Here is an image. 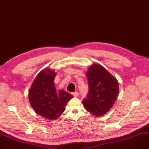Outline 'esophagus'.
<instances>
[{
	"label": "esophagus",
	"mask_w": 149,
	"mask_h": 149,
	"mask_svg": "<svg viewBox=\"0 0 149 149\" xmlns=\"http://www.w3.org/2000/svg\"><path fill=\"white\" fill-rule=\"evenodd\" d=\"M72 95H73L74 96L77 97V96H78V92H74L72 93Z\"/></svg>",
	"instance_id": "esophagus-1"
}]
</instances>
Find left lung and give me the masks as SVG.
Returning <instances> with one entry per match:
<instances>
[{"label": "left lung", "mask_w": 149, "mask_h": 149, "mask_svg": "<svg viewBox=\"0 0 149 149\" xmlns=\"http://www.w3.org/2000/svg\"><path fill=\"white\" fill-rule=\"evenodd\" d=\"M88 93L83 100L86 110L96 117L106 114L113 107L118 93L117 79L102 65L94 63L86 73Z\"/></svg>", "instance_id": "8db88e82"}]
</instances>
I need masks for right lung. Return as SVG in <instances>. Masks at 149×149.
<instances>
[{
	"mask_svg": "<svg viewBox=\"0 0 149 149\" xmlns=\"http://www.w3.org/2000/svg\"><path fill=\"white\" fill-rule=\"evenodd\" d=\"M53 69H44L35 78L29 92L30 104L34 111L49 120H56L65 111L67 102L74 96L63 90L56 91Z\"/></svg>",
	"mask_w": 149,
	"mask_h": 149,
	"instance_id": "right-lung-1",
	"label": "right lung"
}]
</instances>
